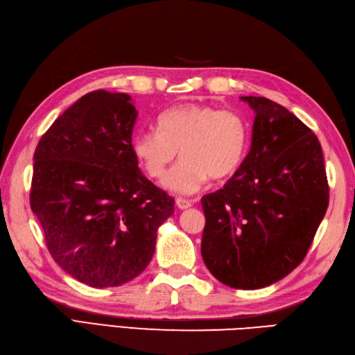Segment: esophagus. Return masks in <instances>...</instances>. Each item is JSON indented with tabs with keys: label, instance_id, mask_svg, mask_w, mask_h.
Listing matches in <instances>:
<instances>
[{
	"label": "esophagus",
	"instance_id": "34e87169",
	"mask_svg": "<svg viewBox=\"0 0 355 355\" xmlns=\"http://www.w3.org/2000/svg\"><path fill=\"white\" fill-rule=\"evenodd\" d=\"M175 205H177V207L178 209H187V207H191L192 206V201L191 200H186V198H177L175 200Z\"/></svg>",
	"mask_w": 355,
	"mask_h": 355
}]
</instances>
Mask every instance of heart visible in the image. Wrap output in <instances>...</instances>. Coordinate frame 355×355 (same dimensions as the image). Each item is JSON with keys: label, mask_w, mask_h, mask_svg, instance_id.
<instances>
[{"label": "heart", "mask_w": 355, "mask_h": 355, "mask_svg": "<svg viewBox=\"0 0 355 355\" xmlns=\"http://www.w3.org/2000/svg\"><path fill=\"white\" fill-rule=\"evenodd\" d=\"M249 146L251 129L245 116L197 103L164 110L157 129L132 138V152L152 180H163L180 150L182 162L163 182L177 193L197 192L209 178L215 183L231 178L245 162Z\"/></svg>", "instance_id": "obj_1"}]
</instances>
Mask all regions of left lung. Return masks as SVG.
<instances>
[{
    "label": "left lung",
    "instance_id": "obj_1",
    "mask_svg": "<svg viewBox=\"0 0 355 355\" xmlns=\"http://www.w3.org/2000/svg\"><path fill=\"white\" fill-rule=\"evenodd\" d=\"M255 112L251 150L223 189L201 198V255L226 286L260 289L300 265L328 209L315 134L279 103L241 96Z\"/></svg>",
    "mask_w": 355,
    "mask_h": 355
}]
</instances>
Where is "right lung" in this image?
I'll list each match as a JSON object with an SVG mask.
<instances>
[{
    "mask_svg": "<svg viewBox=\"0 0 355 355\" xmlns=\"http://www.w3.org/2000/svg\"><path fill=\"white\" fill-rule=\"evenodd\" d=\"M128 94L94 90L53 121L35 149L32 212L52 259L81 283L114 288L140 275L173 201L132 152Z\"/></svg>",
    "mask_w": 355,
    "mask_h": 355,
    "instance_id": "add662e5",
    "label": "right lung"
}]
</instances>
